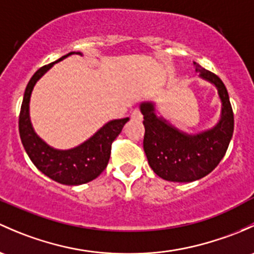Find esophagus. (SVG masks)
I'll use <instances>...</instances> for the list:
<instances>
[{
    "label": "esophagus",
    "mask_w": 254,
    "mask_h": 254,
    "mask_svg": "<svg viewBox=\"0 0 254 254\" xmlns=\"http://www.w3.org/2000/svg\"><path fill=\"white\" fill-rule=\"evenodd\" d=\"M131 119L138 120V122H141V120H142V114H141V112L138 111V109H135V111L132 112V113H131Z\"/></svg>",
    "instance_id": "obj_1"
}]
</instances>
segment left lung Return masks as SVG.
<instances>
[{"instance_id":"obj_1","label":"left lung","mask_w":254,"mask_h":254,"mask_svg":"<svg viewBox=\"0 0 254 254\" xmlns=\"http://www.w3.org/2000/svg\"><path fill=\"white\" fill-rule=\"evenodd\" d=\"M196 70L201 78L217 86L220 97V120L213 129L196 135L185 134L158 118L152 102L140 106L145 125L143 149L148 164L167 181L191 183L209 174L225 156L234 134V112L225 85L218 75L199 64H196Z\"/></svg>"}]
</instances>
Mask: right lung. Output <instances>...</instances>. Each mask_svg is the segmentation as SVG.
Masks as SVG:
<instances>
[{"mask_svg": "<svg viewBox=\"0 0 254 254\" xmlns=\"http://www.w3.org/2000/svg\"><path fill=\"white\" fill-rule=\"evenodd\" d=\"M75 52H69L56 62L41 66L31 76L24 92L19 114V135L21 143L34 165L52 180L63 185H81L97 178L108 164L112 143L122 132L129 118L116 119L107 123L92 137L75 148L60 151L50 147L35 134L29 117V102L36 81L55 63ZM81 55L80 52H76Z\"/></svg>", "mask_w": 254, "mask_h": 254, "instance_id": "add662e5", "label": "right lung"}]
</instances>
